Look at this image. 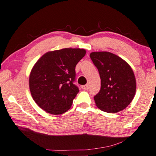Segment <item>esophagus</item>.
Instances as JSON below:
<instances>
[{"mask_svg":"<svg viewBox=\"0 0 156 156\" xmlns=\"http://www.w3.org/2000/svg\"><path fill=\"white\" fill-rule=\"evenodd\" d=\"M82 87V89H83V90H89V85L88 84H86V85H83V86H82L81 87Z\"/></svg>","mask_w":156,"mask_h":156,"instance_id":"1","label":"esophagus"}]
</instances>
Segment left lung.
<instances>
[{"label": "left lung", "instance_id": "8db88e82", "mask_svg": "<svg viewBox=\"0 0 156 156\" xmlns=\"http://www.w3.org/2000/svg\"><path fill=\"white\" fill-rule=\"evenodd\" d=\"M90 56L101 78V90L94 96L96 106L111 113L124 109L133 101L136 90V78L130 66L109 52H94Z\"/></svg>", "mask_w": 156, "mask_h": 156}]
</instances>
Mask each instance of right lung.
Wrapping results in <instances>:
<instances>
[{
    "instance_id": "obj_1",
    "label": "right lung",
    "mask_w": 156,
    "mask_h": 156,
    "mask_svg": "<svg viewBox=\"0 0 156 156\" xmlns=\"http://www.w3.org/2000/svg\"><path fill=\"white\" fill-rule=\"evenodd\" d=\"M86 54L83 49L48 52L34 65L30 75L32 98L48 113L60 115L71 107L79 92L74 84L75 66Z\"/></svg>"
}]
</instances>
